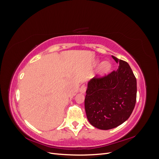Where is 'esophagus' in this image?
I'll list each match as a JSON object with an SVG mask.
<instances>
[{
	"mask_svg": "<svg viewBox=\"0 0 159 159\" xmlns=\"http://www.w3.org/2000/svg\"><path fill=\"white\" fill-rule=\"evenodd\" d=\"M85 91H86V88H85V86L84 85H83L82 86H81V87L79 89V91H80V93H85Z\"/></svg>",
	"mask_w": 159,
	"mask_h": 159,
	"instance_id": "obj_1",
	"label": "esophagus"
}]
</instances>
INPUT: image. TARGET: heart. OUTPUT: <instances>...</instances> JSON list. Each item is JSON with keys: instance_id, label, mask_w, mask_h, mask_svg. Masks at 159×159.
Returning <instances> with one entry per match:
<instances>
[{"instance_id": "1", "label": "heart", "mask_w": 159, "mask_h": 159, "mask_svg": "<svg viewBox=\"0 0 159 159\" xmlns=\"http://www.w3.org/2000/svg\"><path fill=\"white\" fill-rule=\"evenodd\" d=\"M99 60H97L95 62V65L98 66L99 64ZM112 65L108 61H104L102 62V64L99 67V74L101 77H103L109 74L110 71L111 70Z\"/></svg>"}]
</instances>
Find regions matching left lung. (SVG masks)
I'll return each mask as SVG.
<instances>
[{"label": "left lung", "mask_w": 159, "mask_h": 159, "mask_svg": "<svg viewBox=\"0 0 159 159\" xmlns=\"http://www.w3.org/2000/svg\"><path fill=\"white\" fill-rule=\"evenodd\" d=\"M119 66L102 78L88 83L85 110L91 125L108 130L121 125L130 117L136 103L137 80L127 62L112 56Z\"/></svg>", "instance_id": "8db88e82"}]
</instances>
